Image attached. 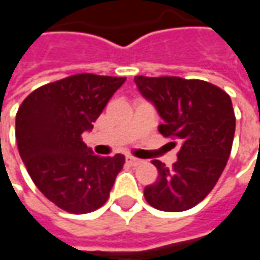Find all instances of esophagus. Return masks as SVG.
I'll use <instances>...</instances> for the list:
<instances>
[{
    "label": "esophagus",
    "mask_w": 260,
    "mask_h": 260,
    "mask_svg": "<svg viewBox=\"0 0 260 260\" xmlns=\"http://www.w3.org/2000/svg\"><path fill=\"white\" fill-rule=\"evenodd\" d=\"M126 163L129 164V166H132V167H136V166H141V164L143 163V160L134 157V156H128V157H126Z\"/></svg>",
    "instance_id": "obj_1"
}]
</instances>
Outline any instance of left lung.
Returning <instances> with one entry per match:
<instances>
[{
    "mask_svg": "<svg viewBox=\"0 0 260 260\" xmlns=\"http://www.w3.org/2000/svg\"><path fill=\"white\" fill-rule=\"evenodd\" d=\"M135 83L163 118L158 132L181 143L173 167L152 161L158 177L145 188V199L163 212L192 209L217 184L230 157L235 132L231 99L201 79L135 76Z\"/></svg>",
    "mask_w": 260,
    "mask_h": 260,
    "instance_id": "1",
    "label": "left lung"
}]
</instances>
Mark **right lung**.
<instances>
[{"mask_svg":"<svg viewBox=\"0 0 260 260\" xmlns=\"http://www.w3.org/2000/svg\"><path fill=\"white\" fill-rule=\"evenodd\" d=\"M126 78L78 74L40 86L20 104L15 121L18 149L39 191L74 214L107 202L125 157H100L82 134L93 128Z\"/></svg>","mask_w":260,"mask_h":260,"instance_id":"1","label":"right lung"}]
</instances>
